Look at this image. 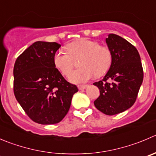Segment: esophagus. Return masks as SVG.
<instances>
[{"instance_id":"1","label":"esophagus","mask_w":156,"mask_h":156,"mask_svg":"<svg viewBox=\"0 0 156 156\" xmlns=\"http://www.w3.org/2000/svg\"><path fill=\"white\" fill-rule=\"evenodd\" d=\"M87 87V85H78V87L79 90H84V89H85Z\"/></svg>"}]
</instances>
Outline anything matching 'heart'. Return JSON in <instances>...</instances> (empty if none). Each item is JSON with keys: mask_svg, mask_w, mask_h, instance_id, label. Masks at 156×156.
<instances>
[{"mask_svg": "<svg viewBox=\"0 0 156 156\" xmlns=\"http://www.w3.org/2000/svg\"><path fill=\"white\" fill-rule=\"evenodd\" d=\"M66 49L62 48L55 52L53 62L62 75H69L73 68L74 58L82 55L80 61L81 67L69 75V81L72 83L86 82L94 75L101 76L111 65V52L107 47L100 46L98 42L81 39L69 43Z\"/></svg>", "mask_w": 156, "mask_h": 156, "instance_id": "b5f03b06", "label": "heart"}]
</instances>
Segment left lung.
<instances>
[{
    "label": "left lung",
    "instance_id": "obj_1",
    "mask_svg": "<svg viewBox=\"0 0 156 156\" xmlns=\"http://www.w3.org/2000/svg\"><path fill=\"white\" fill-rule=\"evenodd\" d=\"M106 43L112 62L102 81L93 84L100 90L94 104L98 110L111 116L133 105L143 81V70L138 51L127 40L110 33Z\"/></svg>",
    "mask_w": 156,
    "mask_h": 156
}]
</instances>
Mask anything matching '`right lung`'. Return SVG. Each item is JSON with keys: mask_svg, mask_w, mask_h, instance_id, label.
<instances>
[{"mask_svg": "<svg viewBox=\"0 0 156 156\" xmlns=\"http://www.w3.org/2000/svg\"><path fill=\"white\" fill-rule=\"evenodd\" d=\"M61 47L56 43L37 41L15 62V98L32 120L55 124L69 112L74 94L78 90L55 69L53 57Z\"/></svg>", "mask_w": 156, "mask_h": 156, "instance_id": "1", "label": "right lung"}]
</instances>
